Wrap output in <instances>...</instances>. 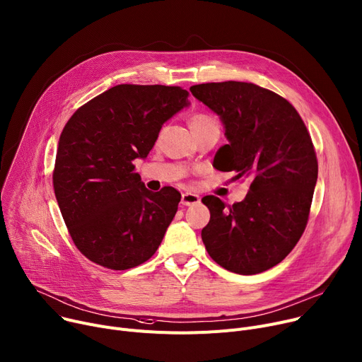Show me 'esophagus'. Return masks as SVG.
<instances>
[{
  "mask_svg": "<svg viewBox=\"0 0 362 362\" xmlns=\"http://www.w3.org/2000/svg\"><path fill=\"white\" fill-rule=\"evenodd\" d=\"M197 203H200V197L197 196V194H192V192L182 194L181 204H184V206H194V204H197Z\"/></svg>",
  "mask_w": 362,
  "mask_h": 362,
  "instance_id": "esophagus-1",
  "label": "esophagus"
}]
</instances>
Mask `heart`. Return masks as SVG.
<instances>
[{"label": "heart", "mask_w": 362, "mask_h": 362, "mask_svg": "<svg viewBox=\"0 0 362 362\" xmlns=\"http://www.w3.org/2000/svg\"><path fill=\"white\" fill-rule=\"evenodd\" d=\"M210 124H217L216 120L207 115H203V113H199V115H194L191 119H189V127L191 130H199V129H203L206 126H210Z\"/></svg>", "instance_id": "heart-1"}]
</instances>
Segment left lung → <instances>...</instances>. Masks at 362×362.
<instances>
[{"instance_id":"1","label":"left lung","mask_w":362,"mask_h":362,"mask_svg":"<svg viewBox=\"0 0 362 362\" xmlns=\"http://www.w3.org/2000/svg\"><path fill=\"white\" fill-rule=\"evenodd\" d=\"M189 91L225 124L229 145L216 153V168L251 181L240 203L202 200L210 210L202 239L225 269L264 272L293 251L308 225L317 181L310 133L286 98L252 82H207Z\"/></svg>"}]
</instances>
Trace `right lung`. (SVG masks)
Here are the masks:
<instances>
[{
  "label": "right lung",
  "instance_id": "obj_1",
  "mask_svg": "<svg viewBox=\"0 0 362 362\" xmlns=\"http://www.w3.org/2000/svg\"><path fill=\"white\" fill-rule=\"evenodd\" d=\"M188 95L181 87L122 84L81 105L65 124L53 189L75 246L94 264L124 271L159 247L181 194L149 191L133 160L148 156Z\"/></svg>",
  "mask_w": 362,
  "mask_h": 362
}]
</instances>
